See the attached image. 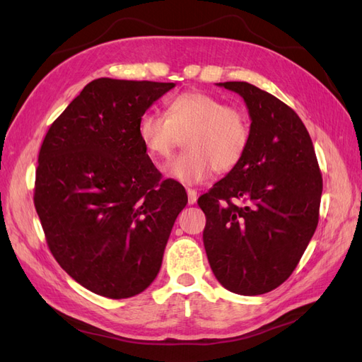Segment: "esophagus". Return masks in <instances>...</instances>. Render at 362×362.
<instances>
[{
    "label": "esophagus",
    "mask_w": 362,
    "mask_h": 362,
    "mask_svg": "<svg viewBox=\"0 0 362 362\" xmlns=\"http://www.w3.org/2000/svg\"><path fill=\"white\" fill-rule=\"evenodd\" d=\"M187 201H189V205L196 204V201H198V192L193 189H187Z\"/></svg>",
    "instance_id": "esophagus-1"
}]
</instances>
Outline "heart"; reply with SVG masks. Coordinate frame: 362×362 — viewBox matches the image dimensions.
Here are the masks:
<instances>
[{
	"label": "heart",
	"mask_w": 362,
	"mask_h": 362,
	"mask_svg": "<svg viewBox=\"0 0 362 362\" xmlns=\"http://www.w3.org/2000/svg\"><path fill=\"white\" fill-rule=\"evenodd\" d=\"M166 116L145 112L137 124L139 139L151 157L169 160L184 139L185 154L166 166L170 178L198 184L217 172L231 170L249 145V120L238 107L226 105L205 92H184L170 98Z\"/></svg>",
	"instance_id": "heart-1"
}]
</instances>
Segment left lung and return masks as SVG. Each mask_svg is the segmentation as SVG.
<instances>
[{
    "label": "left lung",
    "mask_w": 362,
    "mask_h": 362,
    "mask_svg": "<svg viewBox=\"0 0 362 362\" xmlns=\"http://www.w3.org/2000/svg\"><path fill=\"white\" fill-rule=\"evenodd\" d=\"M217 86L245 100L250 139L237 166L198 201L206 217L204 246L226 290L264 294L288 279L314 235L322 173L293 108L245 81Z\"/></svg>",
    "instance_id": "1"
}]
</instances>
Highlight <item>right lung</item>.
I'll use <instances>...</instances> for the list:
<instances>
[{
  "instance_id": "add662e5",
  "label": "right lung",
  "mask_w": 362,
  "mask_h": 362,
  "mask_svg": "<svg viewBox=\"0 0 362 362\" xmlns=\"http://www.w3.org/2000/svg\"><path fill=\"white\" fill-rule=\"evenodd\" d=\"M175 83L98 78L43 139L35 206L62 269L104 298L127 299L158 275L187 193L161 173L137 133Z\"/></svg>"
}]
</instances>
